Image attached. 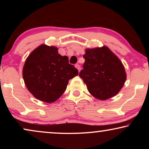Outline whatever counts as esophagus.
I'll list each match as a JSON object with an SVG mask.
<instances>
[{
  "label": "esophagus",
  "instance_id": "34e87169",
  "mask_svg": "<svg viewBox=\"0 0 149 149\" xmlns=\"http://www.w3.org/2000/svg\"><path fill=\"white\" fill-rule=\"evenodd\" d=\"M75 67H76V68H77V70H79V72L81 70V66L79 64H75Z\"/></svg>",
  "mask_w": 149,
  "mask_h": 149
}]
</instances>
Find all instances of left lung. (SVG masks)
Here are the masks:
<instances>
[{
  "mask_svg": "<svg viewBox=\"0 0 149 149\" xmlns=\"http://www.w3.org/2000/svg\"><path fill=\"white\" fill-rule=\"evenodd\" d=\"M83 58L85 62L79 77L93 96L105 100L121 90L126 80L125 68L107 47L87 49Z\"/></svg>",
  "mask_w": 149,
  "mask_h": 149,
  "instance_id": "1",
  "label": "left lung"
}]
</instances>
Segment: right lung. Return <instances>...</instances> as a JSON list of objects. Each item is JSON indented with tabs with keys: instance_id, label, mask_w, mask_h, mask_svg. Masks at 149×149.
I'll list each match as a JSON object with an SVG mask.
<instances>
[{
	"instance_id": "obj_1",
	"label": "right lung",
	"mask_w": 149,
	"mask_h": 149,
	"mask_svg": "<svg viewBox=\"0 0 149 149\" xmlns=\"http://www.w3.org/2000/svg\"><path fill=\"white\" fill-rule=\"evenodd\" d=\"M78 73L69 64L68 57L58 54V48L41 45L26 59L23 78L28 91L36 98L51 103L64 93L68 81Z\"/></svg>"
}]
</instances>
